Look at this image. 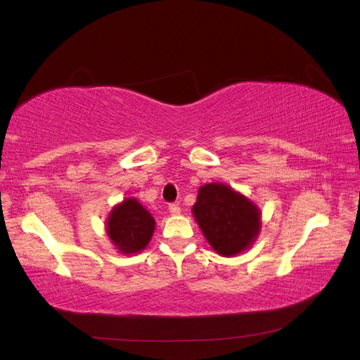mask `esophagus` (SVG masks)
Wrapping results in <instances>:
<instances>
[{
  "label": "esophagus",
  "instance_id": "esophagus-1",
  "mask_svg": "<svg viewBox=\"0 0 360 360\" xmlns=\"http://www.w3.org/2000/svg\"><path fill=\"white\" fill-rule=\"evenodd\" d=\"M169 212H170L172 214H179V213H181V207H179V204H170V207H169Z\"/></svg>",
  "mask_w": 360,
  "mask_h": 360
}]
</instances>
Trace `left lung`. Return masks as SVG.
<instances>
[{
    "label": "left lung",
    "instance_id": "1",
    "mask_svg": "<svg viewBox=\"0 0 360 360\" xmlns=\"http://www.w3.org/2000/svg\"><path fill=\"white\" fill-rule=\"evenodd\" d=\"M193 214L208 244L222 256L244 252L261 229L257 207L224 184L199 188Z\"/></svg>",
    "mask_w": 360,
    "mask_h": 360
}]
</instances>
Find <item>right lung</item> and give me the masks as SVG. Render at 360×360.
I'll return each mask as SVG.
<instances>
[{
    "label": "right lung",
    "mask_w": 360,
    "mask_h": 360,
    "mask_svg": "<svg viewBox=\"0 0 360 360\" xmlns=\"http://www.w3.org/2000/svg\"><path fill=\"white\" fill-rule=\"evenodd\" d=\"M153 230V216L136 199H125L122 204L116 205L107 222L108 238L125 255L146 248Z\"/></svg>",
    "instance_id": "right-lung-1"
}]
</instances>
